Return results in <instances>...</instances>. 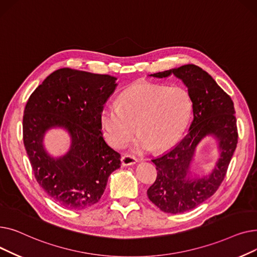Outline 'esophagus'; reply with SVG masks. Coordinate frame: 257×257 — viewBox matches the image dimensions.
Here are the masks:
<instances>
[{
  "mask_svg": "<svg viewBox=\"0 0 257 257\" xmlns=\"http://www.w3.org/2000/svg\"><path fill=\"white\" fill-rule=\"evenodd\" d=\"M120 161H121V165L126 167V166L134 165L138 161V159L136 158V156H133L131 154H125L123 157L120 158Z\"/></svg>",
  "mask_w": 257,
  "mask_h": 257,
  "instance_id": "esophagus-1",
  "label": "esophagus"
}]
</instances>
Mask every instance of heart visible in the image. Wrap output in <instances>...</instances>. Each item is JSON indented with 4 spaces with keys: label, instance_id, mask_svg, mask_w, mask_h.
<instances>
[{
    "label": "heart",
    "instance_id": "b5f03b06",
    "mask_svg": "<svg viewBox=\"0 0 257 257\" xmlns=\"http://www.w3.org/2000/svg\"><path fill=\"white\" fill-rule=\"evenodd\" d=\"M192 113V99L181 86L139 83L120 93L117 104L106 103L100 111L104 137L113 148L124 147L140 133L134 150H165L176 143Z\"/></svg>",
    "mask_w": 257,
    "mask_h": 257
}]
</instances>
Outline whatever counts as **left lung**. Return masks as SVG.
Instances as JSON below:
<instances>
[{
	"label": "left lung",
	"instance_id": "obj_1",
	"mask_svg": "<svg viewBox=\"0 0 257 257\" xmlns=\"http://www.w3.org/2000/svg\"><path fill=\"white\" fill-rule=\"evenodd\" d=\"M172 74L187 87L194 118L186 136L173 149L152 160L157 177L147 195L160 210L181 213L194 209L217 192L235 151L238 133L233 102L208 73L195 64H185L150 76L167 78ZM206 135L218 140L221 158L208 178L193 181L188 177V170L196 145Z\"/></svg>",
	"mask_w": 257,
	"mask_h": 257
}]
</instances>
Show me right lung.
<instances>
[{
	"label": "right lung",
	"mask_w": 257,
	"mask_h": 257,
	"mask_svg": "<svg viewBox=\"0 0 257 257\" xmlns=\"http://www.w3.org/2000/svg\"><path fill=\"white\" fill-rule=\"evenodd\" d=\"M115 77L63 67L48 76L31 93L23 116V141L34 176L57 204L85 209L100 201L108 177L120 167V155L101 136L100 111L114 91ZM52 126L72 138L60 159L44 151L42 139Z\"/></svg>",
	"instance_id": "add662e5"
}]
</instances>
